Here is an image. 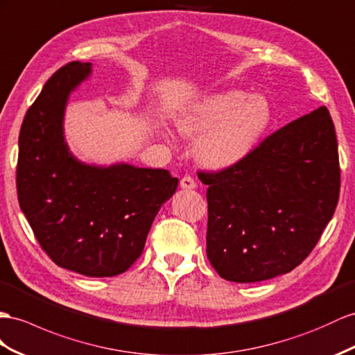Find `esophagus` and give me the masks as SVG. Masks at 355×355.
Instances as JSON below:
<instances>
[{"instance_id":"obj_1","label":"esophagus","mask_w":355,"mask_h":355,"mask_svg":"<svg viewBox=\"0 0 355 355\" xmlns=\"http://www.w3.org/2000/svg\"><path fill=\"white\" fill-rule=\"evenodd\" d=\"M180 186H181V189L190 190V189H195L196 187V183H195V180L192 177L186 175V177H183V178L180 180Z\"/></svg>"}]
</instances>
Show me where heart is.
Listing matches in <instances>:
<instances>
[{"label":"heart","instance_id":"b5f03b06","mask_svg":"<svg viewBox=\"0 0 355 355\" xmlns=\"http://www.w3.org/2000/svg\"><path fill=\"white\" fill-rule=\"evenodd\" d=\"M272 120L268 98L228 89L204 97L177 118L178 132L198 139L195 154L208 169H226L246 159Z\"/></svg>","mask_w":355,"mask_h":355}]
</instances>
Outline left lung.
<instances>
[{
    "mask_svg": "<svg viewBox=\"0 0 355 355\" xmlns=\"http://www.w3.org/2000/svg\"><path fill=\"white\" fill-rule=\"evenodd\" d=\"M198 177L208 186L207 257L219 276L250 284L289 272L316 246L338 205L329 109L271 133L237 165Z\"/></svg>",
    "mask_w": 355,
    "mask_h": 355,
    "instance_id": "1",
    "label": "left lung"
}]
</instances>
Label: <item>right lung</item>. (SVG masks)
I'll return each mask as SVG.
<instances>
[{
    "label": "right lung",
    "mask_w": 355,
    "mask_h": 355,
    "mask_svg": "<svg viewBox=\"0 0 355 355\" xmlns=\"http://www.w3.org/2000/svg\"><path fill=\"white\" fill-rule=\"evenodd\" d=\"M91 62L57 70L30 106L19 133L16 187L21 210L57 266L111 277L141 257L154 217L175 193L166 169L87 165L70 153L62 121L71 91Z\"/></svg>",
    "instance_id": "right-lung-1"
}]
</instances>
